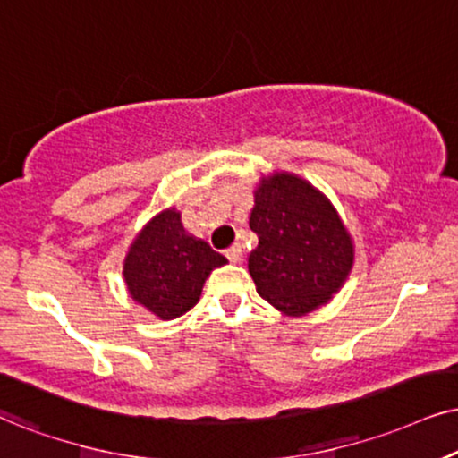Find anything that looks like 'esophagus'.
<instances>
[{"label": "esophagus", "mask_w": 458, "mask_h": 458, "mask_svg": "<svg viewBox=\"0 0 458 458\" xmlns=\"http://www.w3.org/2000/svg\"><path fill=\"white\" fill-rule=\"evenodd\" d=\"M225 258H228L233 264H241L242 262V249H241V245H233L230 249H225Z\"/></svg>", "instance_id": "esophagus-1"}]
</instances>
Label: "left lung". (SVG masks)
Here are the masks:
<instances>
[{
    "label": "left lung",
    "mask_w": 458,
    "mask_h": 458,
    "mask_svg": "<svg viewBox=\"0 0 458 458\" xmlns=\"http://www.w3.org/2000/svg\"><path fill=\"white\" fill-rule=\"evenodd\" d=\"M249 228L258 234L249 275L283 315L327 304L351 275L355 247L344 222L326 194L293 173L259 177Z\"/></svg>",
    "instance_id": "obj_1"
}]
</instances>
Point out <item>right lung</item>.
<instances>
[{"label":"right lung","instance_id":"1","mask_svg":"<svg viewBox=\"0 0 458 458\" xmlns=\"http://www.w3.org/2000/svg\"><path fill=\"white\" fill-rule=\"evenodd\" d=\"M224 264L228 259L190 234L182 213L171 207L149 219L131 242L123 275L137 304L171 321L199 302L207 276Z\"/></svg>","mask_w":458,"mask_h":458}]
</instances>
